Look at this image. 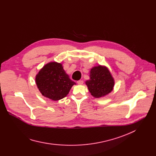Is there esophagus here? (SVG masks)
Here are the masks:
<instances>
[{
    "label": "esophagus",
    "mask_w": 156,
    "mask_h": 156,
    "mask_svg": "<svg viewBox=\"0 0 156 156\" xmlns=\"http://www.w3.org/2000/svg\"><path fill=\"white\" fill-rule=\"evenodd\" d=\"M77 83L78 84H83V80H79V81H77Z\"/></svg>",
    "instance_id": "esophagus-1"
}]
</instances>
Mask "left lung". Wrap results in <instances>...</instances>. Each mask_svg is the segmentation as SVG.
<instances>
[{"label": "left lung", "instance_id": "8db88e82", "mask_svg": "<svg viewBox=\"0 0 156 156\" xmlns=\"http://www.w3.org/2000/svg\"><path fill=\"white\" fill-rule=\"evenodd\" d=\"M85 83L91 94L95 98H100L113 91L115 80L107 66L99 65L91 69L90 80Z\"/></svg>", "mask_w": 156, "mask_h": 156}]
</instances>
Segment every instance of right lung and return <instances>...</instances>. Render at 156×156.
I'll return each instance as SVG.
<instances>
[{
    "label": "right lung",
    "instance_id": "1",
    "mask_svg": "<svg viewBox=\"0 0 156 156\" xmlns=\"http://www.w3.org/2000/svg\"><path fill=\"white\" fill-rule=\"evenodd\" d=\"M35 81L42 95L55 101L66 97L76 84L65 72L62 64L56 62L44 65L36 75Z\"/></svg>",
    "mask_w": 156,
    "mask_h": 156
}]
</instances>
